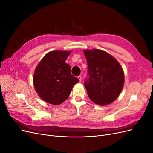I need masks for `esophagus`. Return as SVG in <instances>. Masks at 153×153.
<instances>
[{
	"mask_svg": "<svg viewBox=\"0 0 153 153\" xmlns=\"http://www.w3.org/2000/svg\"><path fill=\"white\" fill-rule=\"evenodd\" d=\"M78 80H80V82H81V80H82V76H78Z\"/></svg>",
	"mask_w": 153,
	"mask_h": 153,
	"instance_id": "34e87169",
	"label": "esophagus"
}]
</instances>
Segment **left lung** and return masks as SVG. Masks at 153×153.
<instances>
[{
	"label": "left lung",
	"instance_id": "left-lung-1",
	"mask_svg": "<svg viewBox=\"0 0 153 153\" xmlns=\"http://www.w3.org/2000/svg\"><path fill=\"white\" fill-rule=\"evenodd\" d=\"M89 78L84 85L90 100L105 106L116 100L124 84V71L113 56L102 50H84Z\"/></svg>",
	"mask_w": 153,
	"mask_h": 153
}]
</instances>
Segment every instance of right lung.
<instances>
[{
	"instance_id": "right-lung-1",
	"label": "right lung",
	"mask_w": 153,
	"mask_h": 153,
	"mask_svg": "<svg viewBox=\"0 0 153 153\" xmlns=\"http://www.w3.org/2000/svg\"><path fill=\"white\" fill-rule=\"evenodd\" d=\"M71 51L53 50L46 54L36 66L33 84L38 96L45 102L58 105L65 101L73 85L79 80L71 73L65 61Z\"/></svg>"
}]
</instances>
